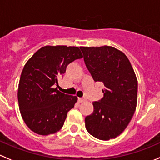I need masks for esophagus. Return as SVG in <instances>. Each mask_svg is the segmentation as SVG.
Here are the masks:
<instances>
[{
	"label": "esophagus",
	"mask_w": 160,
	"mask_h": 160,
	"mask_svg": "<svg viewBox=\"0 0 160 160\" xmlns=\"http://www.w3.org/2000/svg\"><path fill=\"white\" fill-rule=\"evenodd\" d=\"M78 100L79 103H82V102L86 101V98H81V97H79V98L78 99Z\"/></svg>",
	"instance_id": "esophagus-1"
}]
</instances>
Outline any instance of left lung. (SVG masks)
Instances as JSON below:
<instances>
[{
    "mask_svg": "<svg viewBox=\"0 0 160 160\" xmlns=\"http://www.w3.org/2000/svg\"><path fill=\"white\" fill-rule=\"evenodd\" d=\"M95 82L104 83V97L92 103L93 112L85 118L86 128L97 139L115 138L127 128L137 106L138 80L130 60L111 46L80 47Z\"/></svg>",
    "mask_w": 160,
    "mask_h": 160,
    "instance_id": "1",
    "label": "left lung"
}]
</instances>
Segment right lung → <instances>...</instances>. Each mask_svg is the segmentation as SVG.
Returning <instances> with one entry per match:
<instances>
[{
	"mask_svg": "<svg viewBox=\"0 0 160 160\" xmlns=\"http://www.w3.org/2000/svg\"><path fill=\"white\" fill-rule=\"evenodd\" d=\"M83 56L78 47L56 45L38 50L21 74L18 101L22 119L40 135L56 133L63 127L68 112L78 100L76 96L54 88L69 63Z\"/></svg>",
	"mask_w": 160,
	"mask_h": 160,
	"instance_id": "add662e5",
	"label": "right lung"
}]
</instances>
